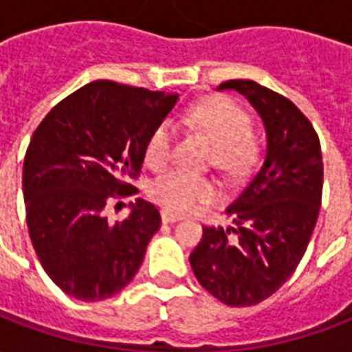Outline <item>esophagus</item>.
Returning a JSON list of instances; mask_svg holds the SVG:
<instances>
[{"label":"esophagus","instance_id":"34e87169","mask_svg":"<svg viewBox=\"0 0 352 352\" xmlns=\"http://www.w3.org/2000/svg\"><path fill=\"white\" fill-rule=\"evenodd\" d=\"M177 221H181V214L169 213V211H162V222L171 224V222H177Z\"/></svg>","mask_w":352,"mask_h":352}]
</instances>
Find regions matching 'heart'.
<instances>
[{"label":"heart","instance_id":"b5f03b06","mask_svg":"<svg viewBox=\"0 0 352 352\" xmlns=\"http://www.w3.org/2000/svg\"><path fill=\"white\" fill-rule=\"evenodd\" d=\"M186 118L213 139L214 162L230 175L243 173L258 158V143L251 135V116L228 98H207L188 109ZM175 126L160 122L145 145L148 168L162 169L173 154ZM148 196L169 213H188L201 204L217 198V186L211 179L184 169L162 173L148 184Z\"/></svg>","mask_w":352,"mask_h":352}]
</instances>
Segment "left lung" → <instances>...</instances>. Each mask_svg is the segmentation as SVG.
<instances>
[{"instance_id":"1","label":"left lung","mask_w":352,"mask_h":352,"mask_svg":"<svg viewBox=\"0 0 352 352\" xmlns=\"http://www.w3.org/2000/svg\"><path fill=\"white\" fill-rule=\"evenodd\" d=\"M217 90L245 96L265 128V158L226 214L236 226H204L192 272L209 294L249 307L277 292L309 245L322 198V154L313 124L285 96L254 80Z\"/></svg>"}]
</instances>
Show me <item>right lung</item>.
Listing matches in <instances>:
<instances>
[{"instance_id":"1","label":"right lung","mask_w":352,"mask_h":352,"mask_svg":"<svg viewBox=\"0 0 352 352\" xmlns=\"http://www.w3.org/2000/svg\"><path fill=\"white\" fill-rule=\"evenodd\" d=\"M179 94L94 80L50 109L32 135L22 190L30 239L43 270L65 294L100 302L118 294L162 224L145 199L109 224L111 198L130 196L154 128Z\"/></svg>"}]
</instances>
